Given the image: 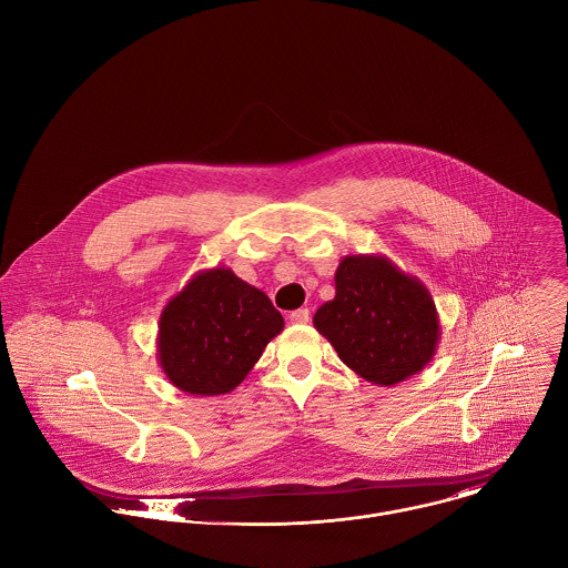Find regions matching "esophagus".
I'll list each match as a JSON object with an SVG mask.
<instances>
[{
    "instance_id": "34e87169",
    "label": "esophagus",
    "mask_w": 568,
    "mask_h": 568,
    "mask_svg": "<svg viewBox=\"0 0 568 568\" xmlns=\"http://www.w3.org/2000/svg\"><path fill=\"white\" fill-rule=\"evenodd\" d=\"M290 323H292V325H305V323H310V310H307V307H301V310L292 312V314H290Z\"/></svg>"
}]
</instances>
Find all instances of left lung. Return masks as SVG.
I'll return each mask as SVG.
<instances>
[{
  "instance_id": "obj_1",
  "label": "left lung",
  "mask_w": 568,
  "mask_h": 568,
  "mask_svg": "<svg viewBox=\"0 0 568 568\" xmlns=\"http://www.w3.org/2000/svg\"><path fill=\"white\" fill-rule=\"evenodd\" d=\"M314 327L342 362L377 386L424 371L442 338L428 287L384 254H348L336 270V296L318 307Z\"/></svg>"
}]
</instances>
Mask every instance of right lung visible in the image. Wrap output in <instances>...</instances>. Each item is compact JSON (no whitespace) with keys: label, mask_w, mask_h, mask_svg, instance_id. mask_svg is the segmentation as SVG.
Instances as JSON below:
<instances>
[{"label":"right lung","mask_w":568,"mask_h":568,"mask_svg":"<svg viewBox=\"0 0 568 568\" xmlns=\"http://www.w3.org/2000/svg\"><path fill=\"white\" fill-rule=\"evenodd\" d=\"M283 316L230 267L197 272L160 314L158 364L189 395L234 390L283 332Z\"/></svg>","instance_id":"add662e5"}]
</instances>
